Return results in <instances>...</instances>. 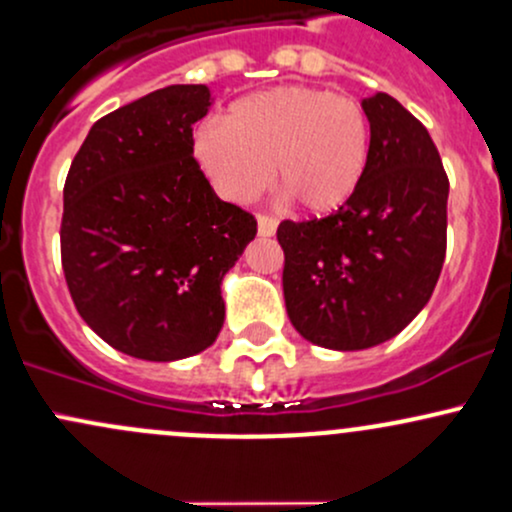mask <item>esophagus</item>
<instances>
[{"label": "esophagus", "instance_id": "34e87169", "mask_svg": "<svg viewBox=\"0 0 512 512\" xmlns=\"http://www.w3.org/2000/svg\"><path fill=\"white\" fill-rule=\"evenodd\" d=\"M257 233L262 235V238H272L274 233H277V221L269 216H257Z\"/></svg>", "mask_w": 512, "mask_h": 512}]
</instances>
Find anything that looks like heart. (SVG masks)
<instances>
[{
  "label": "heart",
  "instance_id": "b5f03b06",
  "mask_svg": "<svg viewBox=\"0 0 512 512\" xmlns=\"http://www.w3.org/2000/svg\"><path fill=\"white\" fill-rule=\"evenodd\" d=\"M372 131L350 97L284 84L235 101L196 133V160L218 196L247 204L272 179L311 213L338 211L367 172Z\"/></svg>",
  "mask_w": 512,
  "mask_h": 512
}]
</instances>
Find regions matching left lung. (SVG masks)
I'll return each mask as SVG.
<instances>
[{
	"mask_svg": "<svg viewBox=\"0 0 512 512\" xmlns=\"http://www.w3.org/2000/svg\"><path fill=\"white\" fill-rule=\"evenodd\" d=\"M372 148L338 213L284 221V301L301 338L357 352L401 333L442 272L449 182L428 128L384 92L362 99Z\"/></svg>",
	"mask_w": 512,
	"mask_h": 512,
	"instance_id": "obj_1",
	"label": "left lung"
}]
</instances>
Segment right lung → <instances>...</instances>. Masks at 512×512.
Instances as JSON below:
<instances>
[{
	"mask_svg": "<svg viewBox=\"0 0 512 512\" xmlns=\"http://www.w3.org/2000/svg\"><path fill=\"white\" fill-rule=\"evenodd\" d=\"M206 84H172L89 128L63 192V269L84 323L145 362L204 352L226 320L223 277L257 235L194 160Z\"/></svg>",
	"mask_w": 512,
	"mask_h": 512,
	"instance_id": "add662e5",
	"label": "right lung"
}]
</instances>
